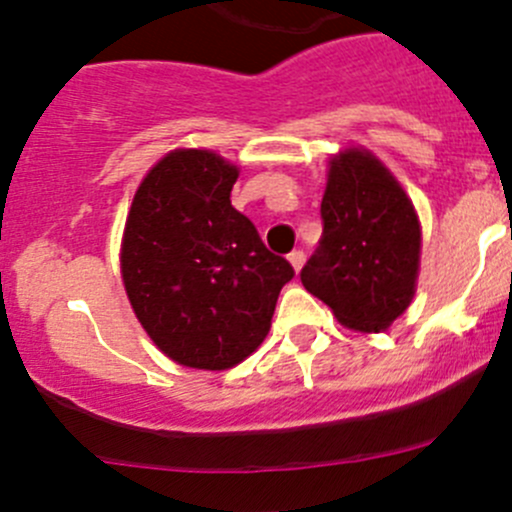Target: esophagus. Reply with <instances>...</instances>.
<instances>
[{"mask_svg": "<svg viewBox=\"0 0 512 512\" xmlns=\"http://www.w3.org/2000/svg\"><path fill=\"white\" fill-rule=\"evenodd\" d=\"M287 260H289V265L294 267V272H299V270H302V265H304V252L302 250H292L287 255Z\"/></svg>", "mask_w": 512, "mask_h": 512, "instance_id": "obj_1", "label": "esophagus"}]
</instances>
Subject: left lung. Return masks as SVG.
Returning a JSON list of instances; mask_svg holds the SVG:
<instances>
[{
	"label": "left lung",
	"mask_w": 512,
	"mask_h": 512,
	"mask_svg": "<svg viewBox=\"0 0 512 512\" xmlns=\"http://www.w3.org/2000/svg\"><path fill=\"white\" fill-rule=\"evenodd\" d=\"M322 240L299 277L356 332H384L416 292L421 225L414 203L379 158L347 148L329 160Z\"/></svg>",
	"instance_id": "8db88e82"
}]
</instances>
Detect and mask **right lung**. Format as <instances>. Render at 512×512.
I'll return each mask as SVG.
<instances>
[{
    "instance_id": "1",
    "label": "right lung",
    "mask_w": 512,
    "mask_h": 512,
    "mask_svg": "<svg viewBox=\"0 0 512 512\" xmlns=\"http://www.w3.org/2000/svg\"><path fill=\"white\" fill-rule=\"evenodd\" d=\"M237 175L213 151H170L138 185L123 230L133 312L160 352L190 369L223 371L255 352L294 277L232 208Z\"/></svg>"
}]
</instances>
